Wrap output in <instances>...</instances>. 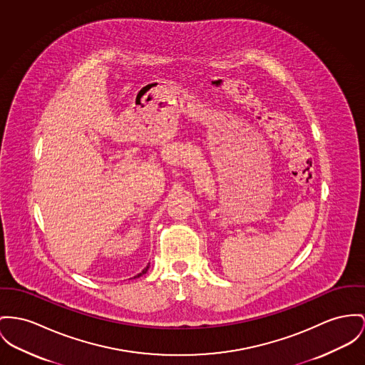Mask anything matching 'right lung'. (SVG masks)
I'll return each mask as SVG.
<instances>
[{
  "label": "right lung",
  "mask_w": 365,
  "mask_h": 365,
  "mask_svg": "<svg viewBox=\"0 0 365 365\" xmlns=\"http://www.w3.org/2000/svg\"><path fill=\"white\" fill-rule=\"evenodd\" d=\"M146 269H148V267L144 268V269H143V272H140V274H138V275H137V277H140V275H143V274H145ZM134 278H135V277H134Z\"/></svg>",
  "instance_id": "1"
}]
</instances>
